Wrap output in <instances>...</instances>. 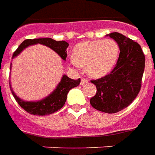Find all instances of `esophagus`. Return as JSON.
Listing matches in <instances>:
<instances>
[{"label": "esophagus", "mask_w": 155, "mask_h": 155, "mask_svg": "<svg viewBox=\"0 0 155 155\" xmlns=\"http://www.w3.org/2000/svg\"><path fill=\"white\" fill-rule=\"evenodd\" d=\"M88 83V81L86 79H84V78H82L81 79V85H84V84H86Z\"/></svg>", "instance_id": "esophagus-1"}]
</instances>
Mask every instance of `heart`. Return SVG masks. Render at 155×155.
<instances>
[{"instance_id": "1", "label": "heart", "mask_w": 155, "mask_h": 155, "mask_svg": "<svg viewBox=\"0 0 155 155\" xmlns=\"http://www.w3.org/2000/svg\"><path fill=\"white\" fill-rule=\"evenodd\" d=\"M120 55V47L113 40L83 41L73 49L72 62L84 67L91 78L100 79L110 73Z\"/></svg>"}]
</instances>
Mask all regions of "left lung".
Here are the masks:
<instances>
[{"label": "left lung", "mask_w": 155, "mask_h": 155, "mask_svg": "<svg viewBox=\"0 0 155 155\" xmlns=\"http://www.w3.org/2000/svg\"><path fill=\"white\" fill-rule=\"evenodd\" d=\"M106 36L116 41L120 47V56L110 74L91 81L97 91L90 102L95 110L113 114L128 107L139 94L145 57L140 45L133 40L118 32Z\"/></svg>", "instance_id": "1"}]
</instances>
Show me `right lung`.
<instances>
[{
	"mask_svg": "<svg viewBox=\"0 0 155 155\" xmlns=\"http://www.w3.org/2000/svg\"><path fill=\"white\" fill-rule=\"evenodd\" d=\"M37 44L43 45L51 48V50H53L55 53L59 54V56L62 60H64V61L66 60V56H67L66 49L69 46V44L64 41H56L51 38L25 40L19 45L17 50L14 52L12 59L18 56L25 48ZM12 64H11L10 71H12ZM80 83H81V79L73 80V79L68 77L66 74H63L61 81L56 85L54 91H52L49 95L45 96L40 101H26L18 97L15 94V92L13 91L11 82H10V88H11L12 93L15 99V101H17L20 106L23 108L25 111H27L28 113L34 114V115L35 114L36 115H47V114H53L59 110H61V108L64 106V103L66 101L69 91H71L72 88L78 86Z\"/></svg>",
	"mask_w": 155,
	"mask_h": 155,
	"instance_id": "1",
	"label": "right lung"
}]
</instances>
